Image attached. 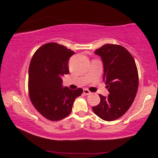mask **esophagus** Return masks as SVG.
<instances>
[{"instance_id": "obj_1", "label": "esophagus", "mask_w": 158, "mask_h": 158, "mask_svg": "<svg viewBox=\"0 0 158 158\" xmlns=\"http://www.w3.org/2000/svg\"><path fill=\"white\" fill-rule=\"evenodd\" d=\"M84 94L85 95H88V94H91V92L89 91L88 89H84Z\"/></svg>"}]
</instances>
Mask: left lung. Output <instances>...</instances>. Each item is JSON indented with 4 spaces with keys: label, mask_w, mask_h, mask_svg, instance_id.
Returning <instances> with one entry per match:
<instances>
[{
    "label": "left lung",
    "mask_w": 158,
    "mask_h": 158,
    "mask_svg": "<svg viewBox=\"0 0 158 158\" xmlns=\"http://www.w3.org/2000/svg\"><path fill=\"white\" fill-rule=\"evenodd\" d=\"M94 53L102 59L103 81L109 94H99L101 101L93 110L105 121H113L126 113L135 98L139 84L135 61L131 53L119 45L106 44Z\"/></svg>",
    "instance_id": "8db88e82"
}]
</instances>
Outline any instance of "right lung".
I'll use <instances>...</instances> for the list:
<instances>
[{
    "instance_id": "1",
    "label": "right lung",
    "mask_w": 158,
    "mask_h": 158,
    "mask_svg": "<svg viewBox=\"0 0 158 158\" xmlns=\"http://www.w3.org/2000/svg\"><path fill=\"white\" fill-rule=\"evenodd\" d=\"M74 51L56 43L40 47L34 54L29 67L28 92L36 110L51 121L69 115L73 103L83 93L63 88L62 77L69 73L68 61Z\"/></svg>"
}]
</instances>
